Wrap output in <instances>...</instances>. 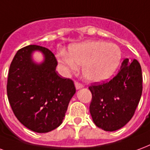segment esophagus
<instances>
[{"label":"esophagus","instance_id":"1","mask_svg":"<svg viewBox=\"0 0 150 150\" xmlns=\"http://www.w3.org/2000/svg\"><path fill=\"white\" fill-rule=\"evenodd\" d=\"M75 87H76V89H80V88H83V86L81 84H80L78 82H75Z\"/></svg>","mask_w":150,"mask_h":150}]
</instances>
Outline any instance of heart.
<instances>
[{"label":"heart","mask_w":150,"mask_h":150,"mask_svg":"<svg viewBox=\"0 0 150 150\" xmlns=\"http://www.w3.org/2000/svg\"><path fill=\"white\" fill-rule=\"evenodd\" d=\"M122 52L115 44L103 40H86L71 45L69 52H62L57 62L65 74L74 73L82 66V74L89 82L110 79L121 64Z\"/></svg>","instance_id":"1"}]
</instances>
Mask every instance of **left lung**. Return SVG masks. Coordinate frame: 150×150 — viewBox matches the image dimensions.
<instances>
[{"label":"left lung","mask_w":150,"mask_h":150,"mask_svg":"<svg viewBox=\"0 0 150 150\" xmlns=\"http://www.w3.org/2000/svg\"><path fill=\"white\" fill-rule=\"evenodd\" d=\"M89 112L94 124L105 131H116L130 121L142 93V73L136 59H125L109 82L89 87Z\"/></svg>","instance_id":"1"}]
</instances>
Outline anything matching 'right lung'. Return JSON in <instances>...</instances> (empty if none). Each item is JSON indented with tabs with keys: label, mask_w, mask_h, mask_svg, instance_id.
Segmentation results:
<instances>
[{
	"label": "right lung",
	"mask_w": 150,
	"mask_h": 150,
	"mask_svg": "<svg viewBox=\"0 0 150 150\" xmlns=\"http://www.w3.org/2000/svg\"><path fill=\"white\" fill-rule=\"evenodd\" d=\"M35 52L43 55L38 63ZM57 62L50 50L28 45L17 51L10 64L7 95L18 121L30 130L45 133L61 125L76 93L73 81L57 74Z\"/></svg>",
	"instance_id": "add662e5"
}]
</instances>
